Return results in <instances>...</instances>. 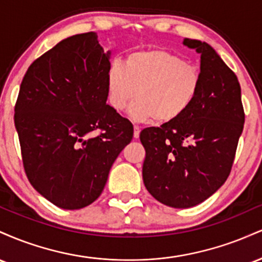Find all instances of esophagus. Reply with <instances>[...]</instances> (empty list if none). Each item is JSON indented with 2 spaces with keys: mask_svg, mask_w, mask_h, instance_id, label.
<instances>
[{
  "mask_svg": "<svg viewBox=\"0 0 262 262\" xmlns=\"http://www.w3.org/2000/svg\"><path fill=\"white\" fill-rule=\"evenodd\" d=\"M139 134H140V128L138 127V125H134V138L135 139H138V138H139Z\"/></svg>",
  "mask_w": 262,
  "mask_h": 262,
  "instance_id": "esophagus-1",
  "label": "esophagus"
}]
</instances>
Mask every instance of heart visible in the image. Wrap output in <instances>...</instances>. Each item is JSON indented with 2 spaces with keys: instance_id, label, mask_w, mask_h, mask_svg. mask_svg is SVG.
Returning a JSON list of instances; mask_svg holds the SVG:
<instances>
[{
  "instance_id": "obj_1",
  "label": "heart",
  "mask_w": 262,
  "mask_h": 262,
  "mask_svg": "<svg viewBox=\"0 0 262 262\" xmlns=\"http://www.w3.org/2000/svg\"><path fill=\"white\" fill-rule=\"evenodd\" d=\"M202 75L196 64L161 48L138 50L114 61L107 71L108 102L123 111L138 98L129 113L135 121L154 119L158 124L177 121L196 101Z\"/></svg>"
}]
</instances>
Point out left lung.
Instances as JSON below:
<instances>
[{"instance_id":"left-lung-1","label":"left lung","mask_w":262,"mask_h":262,"mask_svg":"<svg viewBox=\"0 0 262 262\" xmlns=\"http://www.w3.org/2000/svg\"><path fill=\"white\" fill-rule=\"evenodd\" d=\"M183 45L201 54L196 101L177 121L140 133L144 185L173 208L197 206L227 181L245 121L236 75L209 44L185 38Z\"/></svg>"}]
</instances>
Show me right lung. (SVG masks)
I'll list each match as a JSON object with an SVG mask.
<instances>
[{
  "instance_id": "right-lung-1",
  "label": "right lung",
  "mask_w": 262,
  "mask_h": 262,
  "mask_svg": "<svg viewBox=\"0 0 262 262\" xmlns=\"http://www.w3.org/2000/svg\"><path fill=\"white\" fill-rule=\"evenodd\" d=\"M111 52L95 32L69 37L29 66L14 107L25 171L41 196L80 209L103 191L133 124L107 104Z\"/></svg>"
}]
</instances>
